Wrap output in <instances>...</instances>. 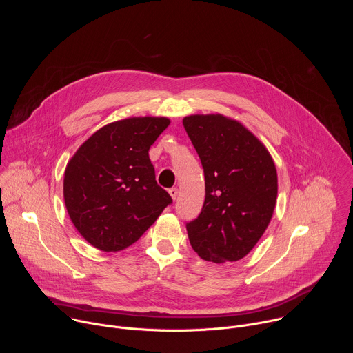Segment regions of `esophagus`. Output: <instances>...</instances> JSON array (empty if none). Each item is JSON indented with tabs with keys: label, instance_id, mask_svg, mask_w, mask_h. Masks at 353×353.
<instances>
[{
	"label": "esophagus",
	"instance_id": "obj_1",
	"mask_svg": "<svg viewBox=\"0 0 353 353\" xmlns=\"http://www.w3.org/2000/svg\"><path fill=\"white\" fill-rule=\"evenodd\" d=\"M169 194H170V196L176 201V198H177V195H179V190H177L176 187H172V188L169 190Z\"/></svg>",
	"mask_w": 353,
	"mask_h": 353
}]
</instances>
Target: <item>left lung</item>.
Returning a JSON list of instances; mask_svg holds the SVG:
<instances>
[{"instance_id": "1", "label": "left lung", "mask_w": 353, "mask_h": 353, "mask_svg": "<svg viewBox=\"0 0 353 353\" xmlns=\"http://www.w3.org/2000/svg\"><path fill=\"white\" fill-rule=\"evenodd\" d=\"M205 176V201L185 225L195 253L223 264L245 257L268 228L278 194L274 161L260 139L222 114L183 119Z\"/></svg>"}]
</instances>
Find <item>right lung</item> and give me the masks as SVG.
Segmentation results:
<instances>
[{
  "label": "right lung",
  "mask_w": 353,
  "mask_h": 353,
  "mask_svg": "<svg viewBox=\"0 0 353 353\" xmlns=\"http://www.w3.org/2000/svg\"><path fill=\"white\" fill-rule=\"evenodd\" d=\"M166 117H131L89 137L64 173L68 215L93 247L119 251L135 243L172 196L158 185L149 148L168 128Z\"/></svg>",
  "instance_id": "right-lung-1"
}]
</instances>
